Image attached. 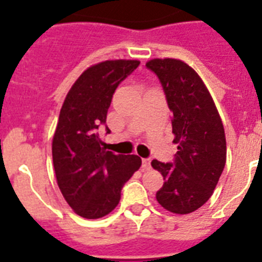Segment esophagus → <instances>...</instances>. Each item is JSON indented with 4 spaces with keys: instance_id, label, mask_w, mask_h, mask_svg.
Here are the masks:
<instances>
[{
    "instance_id": "34e87169",
    "label": "esophagus",
    "mask_w": 262,
    "mask_h": 262,
    "mask_svg": "<svg viewBox=\"0 0 262 262\" xmlns=\"http://www.w3.org/2000/svg\"><path fill=\"white\" fill-rule=\"evenodd\" d=\"M142 163H143V169L148 170V169L151 168V157H145V159H143Z\"/></svg>"
}]
</instances>
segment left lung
I'll list each match as a JSON object with an SVG mask.
<instances>
[{"mask_svg": "<svg viewBox=\"0 0 262 262\" xmlns=\"http://www.w3.org/2000/svg\"><path fill=\"white\" fill-rule=\"evenodd\" d=\"M145 67L163 86L173 113V143L178 144L172 163H151L164 177L156 200L168 211L190 214L209 201L226 165L223 123L209 90L191 67L176 59H154Z\"/></svg>", "mask_w": 262, "mask_h": 262, "instance_id": "obj_1", "label": "left lung"}]
</instances>
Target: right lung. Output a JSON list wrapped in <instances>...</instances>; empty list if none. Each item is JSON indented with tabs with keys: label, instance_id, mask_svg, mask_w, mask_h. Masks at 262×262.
Masks as SVG:
<instances>
[{
	"label": "right lung",
	"instance_id": "obj_1",
	"mask_svg": "<svg viewBox=\"0 0 262 262\" xmlns=\"http://www.w3.org/2000/svg\"><path fill=\"white\" fill-rule=\"evenodd\" d=\"M138 60H107L77 78L60 110L52 140L53 168L62 196L77 215L98 219L120 201L123 185L142 165L136 155L106 151L98 129L106 127L118 85L135 71Z\"/></svg>",
	"mask_w": 262,
	"mask_h": 262
}]
</instances>
